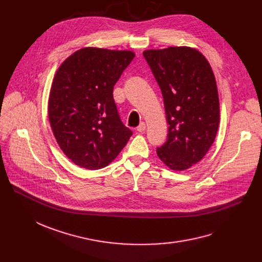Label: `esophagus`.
<instances>
[{
	"label": "esophagus",
	"mask_w": 262,
	"mask_h": 262,
	"mask_svg": "<svg viewBox=\"0 0 262 262\" xmlns=\"http://www.w3.org/2000/svg\"><path fill=\"white\" fill-rule=\"evenodd\" d=\"M145 128H146V126H145V123H140V125L138 126V127H137V132H138V133H142V132H144L145 130Z\"/></svg>",
	"instance_id": "obj_1"
}]
</instances>
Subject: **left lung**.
<instances>
[{
	"label": "left lung",
	"instance_id": "1",
	"mask_svg": "<svg viewBox=\"0 0 262 262\" xmlns=\"http://www.w3.org/2000/svg\"><path fill=\"white\" fill-rule=\"evenodd\" d=\"M143 56L160 87L169 124L168 139L157 155L171 170L185 171L207 154L217 133L214 74L204 55L189 47L146 50Z\"/></svg>",
	"mask_w": 262,
	"mask_h": 262
}]
</instances>
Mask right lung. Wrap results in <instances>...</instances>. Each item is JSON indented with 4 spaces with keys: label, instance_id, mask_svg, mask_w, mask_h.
Listing matches in <instances>:
<instances>
[{
    "label": "right lung",
    "instance_id": "right-lung-1",
    "mask_svg": "<svg viewBox=\"0 0 262 262\" xmlns=\"http://www.w3.org/2000/svg\"><path fill=\"white\" fill-rule=\"evenodd\" d=\"M135 53L82 48L55 73L49 96V120L64 155L87 170L107 167L133 135L124 126L114 86Z\"/></svg>",
    "mask_w": 262,
    "mask_h": 262
}]
</instances>
